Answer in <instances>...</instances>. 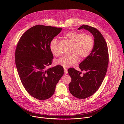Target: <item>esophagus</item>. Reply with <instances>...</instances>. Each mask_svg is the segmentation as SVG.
Wrapping results in <instances>:
<instances>
[{"label":"esophagus","instance_id":"1","mask_svg":"<svg viewBox=\"0 0 124 124\" xmlns=\"http://www.w3.org/2000/svg\"><path fill=\"white\" fill-rule=\"evenodd\" d=\"M64 73L65 75H67L68 74V70L66 69V68H65L64 69Z\"/></svg>","mask_w":124,"mask_h":124}]
</instances>
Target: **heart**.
<instances>
[{
	"instance_id": "heart-1",
	"label": "heart",
	"mask_w": 124,
	"mask_h": 124,
	"mask_svg": "<svg viewBox=\"0 0 124 124\" xmlns=\"http://www.w3.org/2000/svg\"><path fill=\"white\" fill-rule=\"evenodd\" d=\"M64 36L66 38L73 43V52H76L81 58L87 57L90 54L94 46L93 38L84 33L77 31H69L66 33ZM58 41L53 39L49 44V49L52 54L55 56L58 55L59 50L58 47ZM78 55L74 54L69 55H64L56 61L57 65L64 68H68L76 63L78 60Z\"/></svg>"
}]
</instances>
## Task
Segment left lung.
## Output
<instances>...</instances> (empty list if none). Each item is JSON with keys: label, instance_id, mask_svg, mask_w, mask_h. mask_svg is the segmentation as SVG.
<instances>
[{"label": "left lung", "instance_id": "obj_1", "mask_svg": "<svg viewBox=\"0 0 124 124\" xmlns=\"http://www.w3.org/2000/svg\"><path fill=\"white\" fill-rule=\"evenodd\" d=\"M84 29L92 34L94 44L90 54L79 65L81 73L74 68L68 71L72 80L69 84L70 93L80 99H86L93 95L101 86L107 72L108 64V51L107 43L101 33L96 28L83 25L78 30Z\"/></svg>", "mask_w": 124, "mask_h": 124}]
</instances>
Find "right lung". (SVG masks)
Instances as JSON below:
<instances>
[{
	"mask_svg": "<svg viewBox=\"0 0 124 124\" xmlns=\"http://www.w3.org/2000/svg\"><path fill=\"white\" fill-rule=\"evenodd\" d=\"M61 30V28L49 26H34L22 35L16 47V65L21 82L30 95L40 100L54 95L64 74L60 65L46 69L54 58L50 42Z\"/></svg>",
	"mask_w": 124,
	"mask_h": 124,
	"instance_id": "1",
	"label": "right lung"
}]
</instances>
